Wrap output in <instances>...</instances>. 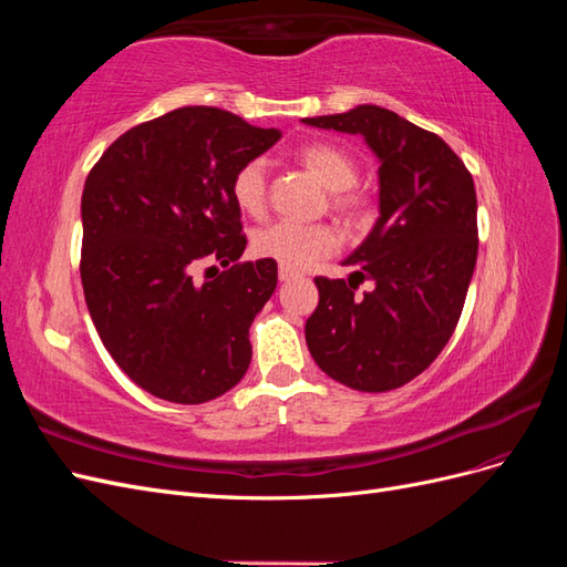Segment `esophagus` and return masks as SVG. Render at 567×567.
<instances>
[{
    "label": "esophagus",
    "instance_id": "obj_1",
    "mask_svg": "<svg viewBox=\"0 0 567 567\" xmlns=\"http://www.w3.org/2000/svg\"><path fill=\"white\" fill-rule=\"evenodd\" d=\"M298 274L293 271V269H286V267H279V281H290V279H296Z\"/></svg>",
    "mask_w": 567,
    "mask_h": 567
}]
</instances>
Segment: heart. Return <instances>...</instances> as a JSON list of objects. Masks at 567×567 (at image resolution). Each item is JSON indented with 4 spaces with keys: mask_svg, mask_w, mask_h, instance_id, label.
Masks as SVG:
<instances>
[{
    "mask_svg": "<svg viewBox=\"0 0 567 567\" xmlns=\"http://www.w3.org/2000/svg\"><path fill=\"white\" fill-rule=\"evenodd\" d=\"M298 158L310 173L333 192V208L354 217L362 208V198L354 192L357 163L350 153L333 144H307L300 148ZM269 192V163L267 158H250L236 169L231 177V198L236 208L260 217L267 208ZM252 252L265 260H274L286 269H307L323 257L338 250L340 236L331 225H298V221H271V225L252 234Z\"/></svg>",
    "mask_w": 567,
    "mask_h": 567,
    "instance_id": "heart-1",
    "label": "heart"
}]
</instances>
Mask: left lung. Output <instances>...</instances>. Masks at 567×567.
<instances>
[{
	"mask_svg": "<svg viewBox=\"0 0 567 567\" xmlns=\"http://www.w3.org/2000/svg\"><path fill=\"white\" fill-rule=\"evenodd\" d=\"M302 123L362 134L381 163V215L342 262L375 288L359 298L346 279L317 277L307 348L333 381L388 392L431 367L458 323L477 260L473 177L437 134L381 106Z\"/></svg>",
	"mask_w": 567,
	"mask_h": 567,
	"instance_id": "1",
	"label": "left lung"
}]
</instances>
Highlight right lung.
Instances as JSON below:
<instances>
[{
    "mask_svg": "<svg viewBox=\"0 0 567 567\" xmlns=\"http://www.w3.org/2000/svg\"><path fill=\"white\" fill-rule=\"evenodd\" d=\"M281 140L210 106H186L127 130L82 192L80 277L115 364L177 404H203L244 379L248 329L277 288V262L246 250L231 177ZM203 259L226 267L196 285Z\"/></svg>",
    "mask_w": 567,
    "mask_h": 567,
    "instance_id": "1",
    "label": "right lung"
}]
</instances>
